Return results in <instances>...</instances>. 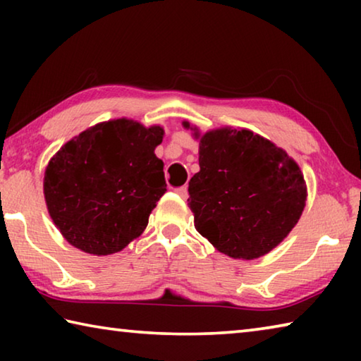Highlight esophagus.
<instances>
[{"label": "esophagus", "instance_id": "34e87169", "mask_svg": "<svg viewBox=\"0 0 361 361\" xmlns=\"http://www.w3.org/2000/svg\"><path fill=\"white\" fill-rule=\"evenodd\" d=\"M175 192L178 194L183 200L188 199V188H186V186H181V188H178V189H175Z\"/></svg>", "mask_w": 361, "mask_h": 361}]
</instances>
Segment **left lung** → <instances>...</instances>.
Returning a JSON list of instances; mask_svg holds the SVG:
<instances>
[{"label":"left lung","mask_w":361,"mask_h":361,"mask_svg":"<svg viewBox=\"0 0 361 361\" xmlns=\"http://www.w3.org/2000/svg\"><path fill=\"white\" fill-rule=\"evenodd\" d=\"M200 170L189 181L188 205L194 226L218 252L256 259L283 242L307 200V186L295 159L248 129L200 133Z\"/></svg>","instance_id":"left-lung-1"}]
</instances>
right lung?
I'll return each mask as SVG.
<instances>
[{"mask_svg": "<svg viewBox=\"0 0 361 361\" xmlns=\"http://www.w3.org/2000/svg\"><path fill=\"white\" fill-rule=\"evenodd\" d=\"M162 138L161 126L119 118L89 127L51 157L44 199L70 245L106 256L143 234L167 191L164 162L154 154Z\"/></svg>", "mask_w": 361, "mask_h": 361, "instance_id": "1", "label": "right lung"}]
</instances>
